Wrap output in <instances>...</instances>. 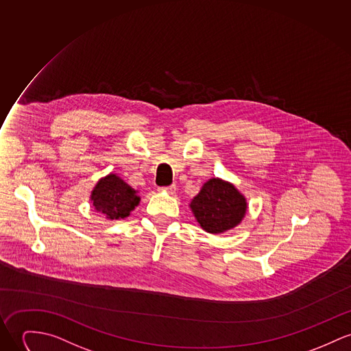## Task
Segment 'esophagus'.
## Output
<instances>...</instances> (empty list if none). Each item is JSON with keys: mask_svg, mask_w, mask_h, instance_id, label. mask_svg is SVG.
I'll list each match as a JSON object with an SVG mask.
<instances>
[{"mask_svg": "<svg viewBox=\"0 0 351 351\" xmlns=\"http://www.w3.org/2000/svg\"><path fill=\"white\" fill-rule=\"evenodd\" d=\"M162 192H167V193H173L175 191H176V186L175 184H172V186H168V187H164V189H160Z\"/></svg>", "mask_w": 351, "mask_h": 351, "instance_id": "esophagus-1", "label": "esophagus"}]
</instances>
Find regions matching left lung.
Returning a JSON list of instances; mask_svg holds the SVG:
<instances>
[{
  "mask_svg": "<svg viewBox=\"0 0 351 351\" xmlns=\"http://www.w3.org/2000/svg\"><path fill=\"white\" fill-rule=\"evenodd\" d=\"M199 226L210 234H223L239 226L245 216L247 199L232 183L208 179L189 203Z\"/></svg>",
  "mask_w": 351,
  "mask_h": 351,
  "instance_id": "obj_1",
  "label": "left lung"
}]
</instances>
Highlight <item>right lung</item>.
<instances>
[{"mask_svg":"<svg viewBox=\"0 0 351 351\" xmlns=\"http://www.w3.org/2000/svg\"><path fill=\"white\" fill-rule=\"evenodd\" d=\"M138 191L125 183L117 173L101 178L90 192V203L108 220H120L131 215L140 203Z\"/></svg>","mask_w":351,"mask_h":351,"instance_id":"1","label":"right lung"}]
</instances>
